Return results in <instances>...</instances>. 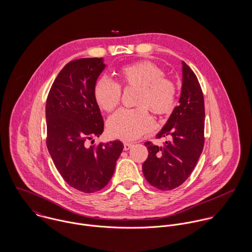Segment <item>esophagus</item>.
<instances>
[{"label": "esophagus", "mask_w": 252, "mask_h": 252, "mask_svg": "<svg viewBox=\"0 0 252 252\" xmlns=\"http://www.w3.org/2000/svg\"><path fill=\"white\" fill-rule=\"evenodd\" d=\"M134 144L132 143H124V150H129Z\"/></svg>", "instance_id": "obj_1"}]
</instances>
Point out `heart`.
Here are the masks:
<instances>
[{
  "label": "heart",
  "instance_id": "obj_1",
  "mask_svg": "<svg viewBox=\"0 0 252 252\" xmlns=\"http://www.w3.org/2000/svg\"><path fill=\"white\" fill-rule=\"evenodd\" d=\"M118 84L106 77L99 78L93 88L96 104L110 112L120 102L121 89L137 88L135 109H120L107 122L108 134L116 139L132 141L151 131L153 120L148 110L157 116L172 112L176 106L177 86L164 76L163 70L148 60H141L123 66L117 72Z\"/></svg>",
  "mask_w": 252,
  "mask_h": 252
}]
</instances>
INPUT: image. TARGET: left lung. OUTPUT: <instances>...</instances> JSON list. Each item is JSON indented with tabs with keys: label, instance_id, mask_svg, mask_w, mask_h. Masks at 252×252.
<instances>
[{
	"label": "left lung",
	"instance_id": "8db88e82",
	"mask_svg": "<svg viewBox=\"0 0 252 252\" xmlns=\"http://www.w3.org/2000/svg\"><path fill=\"white\" fill-rule=\"evenodd\" d=\"M180 105L156 135L168 137L163 146L146 142L148 157L143 164L144 178L160 190L181 185L194 170L205 144L204 95L194 72L182 62Z\"/></svg>",
	"mask_w": 252,
	"mask_h": 252
}]
</instances>
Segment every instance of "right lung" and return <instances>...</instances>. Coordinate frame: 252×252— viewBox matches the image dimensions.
I'll use <instances>...</instances> for the list:
<instances>
[{
	"mask_svg": "<svg viewBox=\"0 0 252 252\" xmlns=\"http://www.w3.org/2000/svg\"><path fill=\"white\" fill-rule=\"evenodd\" d=\"M105 67L103 58L69 62L55 78L46 100L49 154L64 180L84 193L97 192L108 184L124 147L120 141L89 144L104 132L93 88Z\"/></svg>",
	"mask_w": 252,
	"mask_h": 252,
	"instance_id": "right-lung-1",
	"label": "right lung"
}]
</instances>
